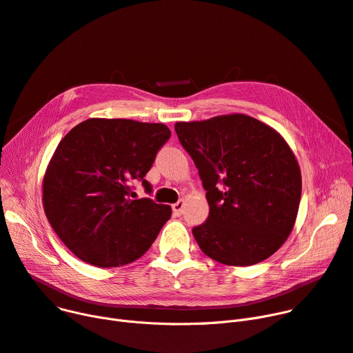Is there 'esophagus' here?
<instances>
[{
  "mask_svg": "<svg viewBox=\"0 0 353 353\" xmlns=\"http://www.w3.org/2000/svg\"><path fill=\"white\" fill-rule=\"evenodd\" d=\"M172 208H173V216L174 217L181 216L183 214V208H184V200H179L177 203H174L172 205Z\"/></svg>",
  "mask_w": 353,
  "mask_h": 353,
  "instance_id": "esophagus-1",
  "label": "esophagus"
}]
</instances>
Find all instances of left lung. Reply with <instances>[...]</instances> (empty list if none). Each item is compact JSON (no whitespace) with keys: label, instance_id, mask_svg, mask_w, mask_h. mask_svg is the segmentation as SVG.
I'll use <instances>...</instances> for the list:
<instances>
[{"label":"left lung","instance_id":"8db88e82","mask_svg":"<svg viewBox=\"0 0 353 353\" xmlns=\"http://www.w3.org/2000/svg\"><path fill=\"white\" fill-rule=\"evenodd\" d=\"M210 205L193 228L201 251L236 267L261 263L285 243L301 200L298 161L276 130L247 114L177 122Z\"/></svg>","mask_w":353,"mask_h":353}]
</instances>
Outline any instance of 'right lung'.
Instances as JSON below:
<instances>
[{
    "label": "right lung",
    "instance_id": "1",
    "mask_svg": "<svg viewBox=\"0 0 353 353\" xmlns=\"http://www.w3.org/2000/svg\"><path fill=\"white\" fill-rule=\"evenodd\" d=\"M163 123L93 117L59 142L46 169L42 201L46 219L79 260L102 268L142 256L170 216L172 207L133 199L157 152L170 139Z\"/></svg>",
    "mask_w": 353,
    "mask_h": 353
}]
</instances>
